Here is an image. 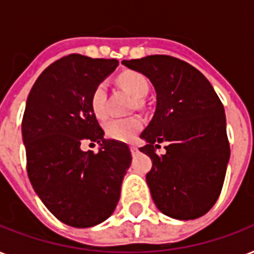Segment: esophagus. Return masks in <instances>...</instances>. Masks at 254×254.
Segmentation results:
<instances>
[{
	"mask_svg": "<svg viewBox=\"0 0 254 254\" xmlns=\"http://www.w3.org/2000/svg\"><path fill=\"white\" fill-rule=\"evenodd\" d=\"M130 151H131V154L133 155H135V154H138V147L137 146H134V145H131L130 146Z\"/></svg>",
	"mask_w": 254,
	"mask_h": 254,
	"instance_id": "esophagus-1",
	"label": "esophagus"
}]
</instances>
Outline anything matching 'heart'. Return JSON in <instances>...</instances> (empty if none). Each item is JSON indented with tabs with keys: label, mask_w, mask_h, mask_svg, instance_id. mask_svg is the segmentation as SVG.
Returning a JSON list of instances; mask_svg holds the SVG:
<instances>
[{
	"label": "heart",
	"mask_w": 254,
	"mask_h": 254,
	"mask_svg": "<svg viewBox=\"0 0 254 254\" xmlns=\"http://www.w3.org/2000/svg\"><path fill=\"white\" fill-rule=\"evenodd\" d=\"M120 83L124 85L131 96L135 99H142L149 91V84L146 79L137 72H124L120 76ZM105 99H107V88L104 83H100L93 89L91 96V109L96 119L104 120L107 117V107H105ZM143 124L138 117H129V119H115L105 124V135L108 138L121 141V142H129L133 141L135 134L142 129Z\"/></svg>",
	"instance_id": "b5f03b06"
}]
</instances>
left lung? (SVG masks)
I'll use <instances>...</instances> for the list:
<instances>
[{
	"mask_svg": "<svg viewBox=\"0 0 254 254\" xmlns=\"http://www.w3.org/2000/svg\"><path fill=\"white\" fill-rule=\"evenodd\" d=\"M142 73L157 93L153 119L141 133L153 167L146 182L157 208L178 220H192L212 208L229 162L224 107L205 76L189 63L150 55L123 61ZM167 142V153L155 155Z\"/></svg>",
	"mask_w": 254,
	"mask_h": 254,
	"instance_id": "8db88e82",
	"label": "left lung"
}]
</instances>
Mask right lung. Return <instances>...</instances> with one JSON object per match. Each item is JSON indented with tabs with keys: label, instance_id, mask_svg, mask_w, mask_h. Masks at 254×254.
<instances>
[{
	"label": "right lung",
	"instance_id": "obj_1",
	"mask_svg": "<svg viewBox=\"0 0 254 254\" xmlns=\"http://www.w3.org/2000/svg\"><path fill=\"white\" fill-rule=\"evenodd\" d=\"M119 65L116 59L72 54L39 75L26 101L22 139L34 191L62 223L88 228L107 220L131 163L127 143L104 138L91 109L92 92ZM100 145L97 155L82 143Z\"/></svg>",
	"mask_w": 254,
	"mask_h": 254
}]
</instances>
